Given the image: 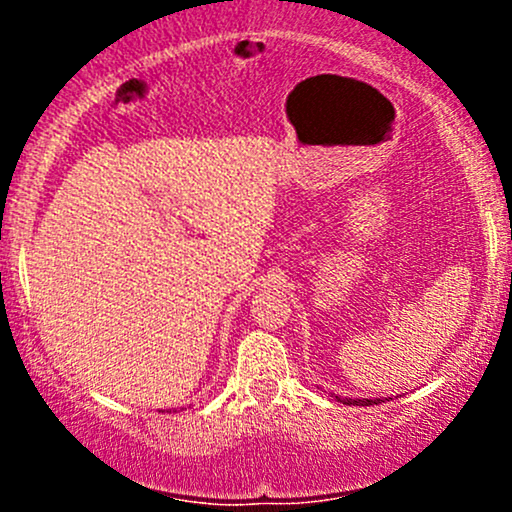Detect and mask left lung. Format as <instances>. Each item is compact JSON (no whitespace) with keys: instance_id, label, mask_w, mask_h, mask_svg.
Returning a JSON list of instances; mask_svg holds the SVG:
<instances>
[{"instance_id":"8db88e82","label":"left lung","mask_w":512,"mask_h":512,"mask_svg":"<svg viewBox=\"0 0 512 512\" xmlns=\"http://www.w3.org/2000/svg\"><path fill=\"white\" fill-rule=\"evenodd\" d=\"M330 395L337 399V402H342V404H346V407H351V404H354V407H370V404H380V402H390V397H375V399H361V397H342V395H334V392H330Z\"/></svg>"}]
</instances>
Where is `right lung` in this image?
Returning a JSON list of instances; mask_svg holds the SVG:
<instances>
[{
	"label": "right lung",
	"mask_w": 512,
	"mask_h": 512,
	"mask_svg": "<svg viewBox=\"0 0 512 512\" xmlns=\"http://www.w3.org/2000/svg\"><path fill=\"white\" fill-rule=\"evenodd\" d=\"M173 411H178V409H173Z\"/></svg>",
	"instance_id": "obj_1"
}]
</instances>
